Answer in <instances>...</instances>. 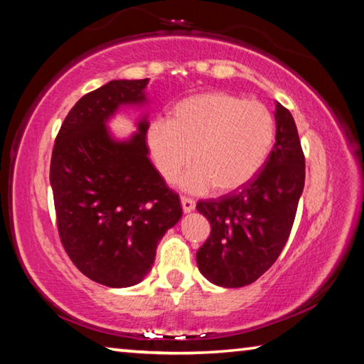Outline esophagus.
<instances>
[{
  "mask_svg": "<svg viewBox=\"0 0 364 364\" xmlns=\"http://www.w3.org/2000/svg\"><path fill=\"white\" fill-rule=\"evenodd\" d=\"M181 207H183V212H184V213H189L191 210H194L196 202H194L193 199H189V197L183 196V197H181Z\"/></svg>",
  "mask_w": 364,
  "mask_h": 364,
  "instance_id": "obj_1",
  "label": "esophagus"
}]
</instances>
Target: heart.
I'll list each match as a JSON object with an SVG mask.
<instances>
[{
  "mask_svg": "<svg viewBox=\"0 0 364 364\" xmlns=\"http://www.w3.org/2000/svg\"><path fill=\"white\" fill-rule=\"evenodd\" d=\"M274 139L276 120L267 104L228 91L186 97L168 120L154 122L147 132L154 164L167 183L193 160L181 184L194 193L212 186L231 193L245 186L268 160Z\"/></svg>",
  "mask_w": 364,
  "mask_h": 364,
  "instance_id": "1",
  "label": "heart"
}]
</instances>
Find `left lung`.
Listing matches in <instances>:
<instances>
[{"instance_id": "8db88e82", "label": "left lung", "mask_w": 364, "mask_h": 364, "mask_svg": "<svg viewBox=\"0 0 364 364\" xmlns=\"http://www.w3.org/2000/svg\"><path fill=\"white\" fill-rule=\"evenodd\" d=\"M276 143L263 168L236 193L199 200L210 236L197 250L200 273L221 287H242L271 268L291 234L305 184V156L289 110L276 104Z\"/></svg>"}]
</instances>
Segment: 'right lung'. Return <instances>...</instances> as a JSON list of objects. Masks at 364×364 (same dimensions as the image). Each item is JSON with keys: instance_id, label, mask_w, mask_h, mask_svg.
<instances>
[{"instance_id": "add662e5", "label": "right lung", "mask_w": 364, "mask_h": 364, "mask_svg": "<svg viewBox=\"0 0 364 364\" xmlns=\"http://www.w3.org/2000/svg\"><path fill=\"white\" fill-rule=\"evenodd\" d=\"M149 78L112 80L78 100L54 141L51 181L58 231L73 264L91 281L128 287L144 278L180 197L147 157V122L130 141H114L106 120L123 104L146 101Z\"/></svg>"}]
</instances>
